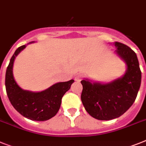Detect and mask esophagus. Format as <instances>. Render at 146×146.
I'll list each match as a JSON object with an SVG mask.
<instances>
[{
	"mask_svg": "<svg viewBox=\"0 0 146 146\" xmlns=\"http://www.w3.org/2000/svg\"><path fill=\"white\" fill-rule=\"evenodd\" d=\"M82 79V75H81V74H77L75 76V81L76 82H80Z\"/></svg>",
	"mask_w": 146,
	"mask_h": 146,
	"instance_id": "1",
	"label": "esophagus"
}]
</instances>
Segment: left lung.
<instances>
[{"label":"left lung","instance_id":"obj_1","mask_svg":"<svg viewBox=\"0 0 146 146\" xmlns=\"http://www.w3.org/2000/svg\"><path fill=\"white\" fill-rule=\"evenodd\" d=\"M115 53L126 64L121 77L100 82L84 79L81 100L92 117L99 120L118 118L128 111L135 101L141 84V71L137 54L128 46L114 42Z\"/></svg>","mask_w":146,"mask_h":146}]
</instances>
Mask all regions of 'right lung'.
I'll return each instance as SVG.
<instances>
[{
    "instance_id": "1",
    "label": "right lung",
    "mask_w": 146,
    "mask_h": 146,
    "mask_svg": "<svg viewBox=\"0 0 146 146\" xmlns=\"http://www.w3.org/2000/svg\"><path fill=\"white\" fill-rule=\"evenodd\" d=\"M27 45L21 46L15 50L7 67L5 78L7 96L14 108L26 118L35 121L48 120L58 113L62 97L69 90L74 80L57 82L40 92L22 89L13 76V64L16 56Z\"/></svg>"
}]
</instances>
